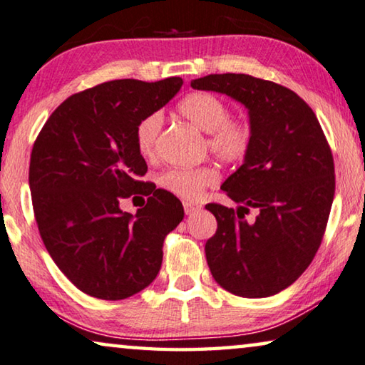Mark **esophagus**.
<instances>
[{
    "mask_svg": "<svg viewBox=\"0 0 365 365\" xmlns=\"http://www.w3.org/2000/svg\"><path fill=\"white\" fill-rule=\"evenodd\" d=\"M197 210H200V205L199 204H194V202H184V212H186L187 215H191L194 212H197Z\"/></svg>",
    "mask_w": 365,
    "mask_h": 365,
    "instance_id": "1",
    "label": "esophagus"
}]
</instances>
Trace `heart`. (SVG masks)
I'll return each instance as SVG.
<instances>
[{"label":"heart","instance_id":"1","mask_svg":"<svg viewBox=\"0 0 365 365\" xmlns=\"http://www.w3.org/2000/svg\"><path fill=\"white\" fill-rule=\"evenodd\" d=\"M179 113L209 135L207 148L215 160L224 165H237L244 161L252 146V125L245 118L230 117V108L217 95L210 92H194L184 97L178 105ZM163 126L161 112H153L136 125L135 140L141 155H155L156 141ZM217 181L212 168H170L158 178V184L168 192L182 199L199 197L205 187Z\"/></svg>","mask_w":365,"mask_h":365}]
</instances>
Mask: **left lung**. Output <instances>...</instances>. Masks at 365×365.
Wrapping results in <instances>:
<instances>
[{"label":"left lung","mask_w":365,"mask_h":365,"mask_svg":"<svg viewBox=\"0 0 365 365\" xmlns=\"http://www.w3.org/2000/svg\"><path fill=\"white\" fill-rule=\"evenodd\" d=\"M191 87L240 102L253 133L244 165L222 184L240 205H205L217 219L205 244L210 273L237 297H272L297 282L323 240L336 187L331 148L309 105L287 87L247 73H210ZM250 207L259 215L247 222Z\"/></svg>","instance_id":"8db88e82"}]
</instances>
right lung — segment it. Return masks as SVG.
Listing matches in <instances>:
<instances>
[{
    "label": "right lung",
    "mask_w": 365,
    "mask_h": 365,
    "mask_svg": "<svg viewBox=\"0 0 365 365\" xmlns=\"http://www.w3.org/2000/svg\"><path fill=\"white\" fill-rule=\"evenodd\" d=\"M181 77L121 78L68 97L33 146L29 187L41 239L59 270L100 299H125L156 278L163 242L184 217L171 192L141 181L148 171L136 146L140 120L165 107ZM148 202L133 216L119 202Z\"/></svg>",
    "instance_id": "right-lung-1"
}]
</instances>
